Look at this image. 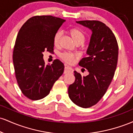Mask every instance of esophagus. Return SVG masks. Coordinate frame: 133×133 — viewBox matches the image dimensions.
I'll list each match as a JSON object with an SVG mask.
<instances>
[{"instance_id":"esophagus-1","label":"esophagus","mask_w":133,"mask_h":133,"mask_svg":"<svg viewBox=\"0 0 133 133\" xmlns=\"http://www.w3.org/2000/svg\"><path fill=\"white\" fill-rule=\"evenodd\" d=\"M73 69L71 67L65 66L64 68V73H72Z\"/></svg>"}]
</instances>
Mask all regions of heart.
Listing matches in <instances>:
<instances>
[{
  "instance_id": "b5f03b06",
  "label": "heart",
  "mask_w": 133,
  "mask_h": 133,
  "mask_svg": "<svg viewBox=\"0 0 133 133\" xmlns=\"http://www.w3.org/2000/svg\"><path fill=\"white\" fill-rule=\"evenodd\" d=\"M69 33L71 35L74 42L76 43L82 44L86 39V36L84 33L80 29L77 27H72L69 30ZM62 34L61 32L57 31V32L54 34V38H53V43L54 45L57 46L59 45V41H60L61 37ZM60 57L64 61L68 64H72L75 61L76 59L77 58V56L75 54H73L72 53L68 52H64L61 53L59 54Z\"/></svg>"
}]
</instances>
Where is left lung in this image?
Instances as JSON below:
<instances>
[{"instance_id":"8db88e82","label":"left lung","mask_w":133,"mask_h":133,"mask_svg":"<svg viewBox=\"0 0 133 133\" xmlns=\"http://www.w3.org/2000/svg\"><path fill=\"white\" fill-rule=\"evenodd\" d=\"M77 23L92 32L87 51L88 56L79 63L89 74L84 77L74 71L76 80L69 86L68 94L75 104L88 108L99 101L112 81L118 59V44L112 30L103 22L81 21Z\"/></svg>"}]
</instances>
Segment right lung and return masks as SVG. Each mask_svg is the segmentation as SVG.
Here are the masks:
<instances>
[{
	"label": "right lung",
	"mask_w": 133,
	"mask_h": 133,
	"mask_svg": "<svg viewBox=\"0 0 133 133\" xmlns=\"http://www.w3.org/2000/svg\"><path fill=\"white\" fill-rule=\"evenodd\" d=\"M64 21L52 16H36L19 30L14 47V67L20 89L29 99L47 96L63 74L64 64L55 59L51 65H45L43 52L54 51V36Z\"/></svg>",
	"instance_id": "1"
}]
</instances>
